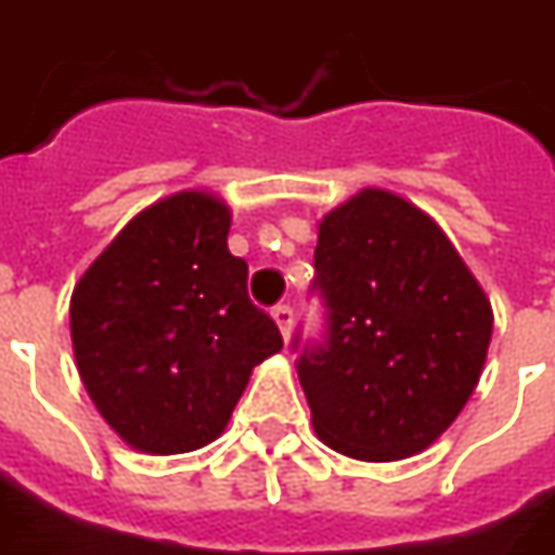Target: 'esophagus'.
<instances>
[{"label":"esophagus","instance_id":"34e87169","mask_svg":"<svg viewBox=\"0 0 555 555\" xmlns=\"http://www.w3.org/2000/svg\"><path fill=\"white\" fill-rule=\"evenodd\" d=\"M273 321L279 324V331H282V336L288 339L291 336V324H294V312H291V306H276L273 309Z\"/></svg>","mask_w":555,"mask_h":555}]
</instances>
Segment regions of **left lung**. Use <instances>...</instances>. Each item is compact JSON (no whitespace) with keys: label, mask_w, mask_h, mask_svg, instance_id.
I'll use <instances>...</instances> for the list:
<instances>
[{"label":"left lung","mask_w":555,"mask_h":555,"mask_svg":"<svg viewBox=\"0 0 555 555\" xmlns=\"http://www.w3.org/2000/svg\"><path fill=\"white\" fill-rule=\"evenodd\" d=\"M327 339L297 375L318 439L360 463L426 451L478 387L493 306L433 216L360 189L318 222Z\"/></svg>","instance_id":"left-lung-1"}]
</instances>
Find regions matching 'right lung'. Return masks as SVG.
<instances>
[{"mask_svg":"<svg viewBox=\"0 0 555 555\" xmlns=\"http://www.w3.org/2000/svg\"><path fill=\"white\" fill-rule=\"evenodd\" d=\"M228 231L222 197L173 192L138 212L75 285L80 382L134 451L170 456L219 439L251 370L282 351Z\"/></svg>","mask_w":555,"mask_h":555,"instance_id":"obj_1","label":"right lung"}]
</instances>
